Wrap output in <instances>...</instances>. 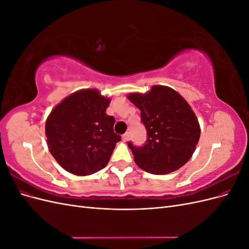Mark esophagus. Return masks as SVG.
<instances>
[{"label": "esophagus", "instance_id": "obj_1", "mask_svg": "<svg viewBox=\"0 0 249 249\" xmlns=\"http://www.w3.org/2000/svg\"><path fill=\"white\" fill-rule=\"evenodd\" d=\"M130 139V133H125L123 135V140L124 141H127Z\"/></svg>", "mask_w": 249, "mask_h": 249}]
</instances>
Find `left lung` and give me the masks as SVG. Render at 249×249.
Segmentation results:
<instances>
[{
  "label": "left lung",
  "mask_w": 249,
  "mask_h": 249,
  "mask_svg": "<svg viewBox=\"0 0 249 249\" xmlns=\"http://www.w3.org/2000/svg\"><path fill=\"white\" fill-rule=\"evenodd\" d=\"M127 99L140 110L147 134L141 146L127 142L138 166L153 175H166L189 161L200 129L183 97L169 87L154 86L146 94L132 93Z\"/></svg>",
  "instance_id": "obj_1"
}]
</instances>
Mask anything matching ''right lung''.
Wrapping results in <instances>:
<instances>
[{
  "instance_id": "right-lung-1",
  "label": "right lung",
  "mask_w": 249,
  "mask_h": 249,
  "mask_svg": "<svg viewBox=\"0 0 249 249\" xmlns=\"http://www.w3.org/2000/svg\"><path fill=\"white\" fill-rule=\"evenodd\" d=\"M110 100L86 89L64 99L51 112L46 136L52 156L72 175L89 176L108 164L115 144V119L106 114Z\"/></svg>"
}]
</instances>
